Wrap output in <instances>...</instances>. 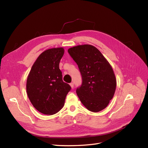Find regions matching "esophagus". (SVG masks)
<instances>
[{"mask_svg":"<svg viewBox=\"0 0 148 148\" xmlns=\"http://www.w3.org/2000/svg\"><path fill=\"white\" fill-rule=\"evenodd\" d=\"M70 86L71 87V88H73V86H74V83L72 82V83H71L70 84Z\"/></svg>","mask_w":148,"mask_h":148,"instance_id":"1","label":"esophagus"}]
</instances>
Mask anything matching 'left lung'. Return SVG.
I'll return each mask as SVG.
<instances>
[{
  "instance_id": "left-lung-1",
  "label": "left lung",
  "mask_w": 148,
  "mask_h": 148,
  "mask_svg": "<svg viewBox=\"0 0 148 148\" xmlns=\"http://www.w3.org/2000/svg\"><path fill=\"white\" fill-rule=\"evenodd\" d=\"M68 52L82 75V84L76 91L80 101L93 112L104 109L117 86L111 65L96 47L89 44L71 47Z\"/></svg>"
}]
</instances>
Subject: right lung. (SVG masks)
Returning a JSON list of instances; mask_svg holds the SVG:
<instances>
[{"mask_svg":"<svg viewBox=\"0 0 148 148\" xmlns=\"http://www.w3.org/2000/svg\"><path fill=\"white\" fill-rule=\"evenodd\" d=\"M63 47L52 48L41 53L33 65L26 82V92L31 104L40 112L53 115L64 107L70 91L62 80L60 61Z\"/></svg>","mask_w":148,"mask_h":148,"instance_id":"obj_1","label":"right lung"}]
</instances>
